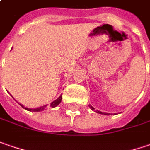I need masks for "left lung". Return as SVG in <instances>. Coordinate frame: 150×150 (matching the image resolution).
Segmentation results:
<instances>
[{
	"mask_svg": "<svg viewBox=\"0 0 150 150\" xmlns=\"http://www.w3.org/2000/svg\"><path fill=\"white\" fill-rule=\"evenodd\" d=\"M91 108L92 110H95V108H93L92 106H91ZM96 113H99V114H101V115H109L108 113H104V112H101V111H99V110H96Z\"/></svg>",
	"mask_w": 150,
	"mask_h": 150,
	"instance_id": "obj_1",
	"label": "left lung"
}]
</instances>
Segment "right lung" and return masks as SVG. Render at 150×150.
<instances>
[{
    "mask_svg": "<svg viewBox=\"0 0 150 150\" xmlns=\"http://www.w3.org/2000/svg\"><path fill=\"white\" fill-rule=\"evenodd\" d=\"M61 100H62V96H60L57 99V100H55L54 101H53L51 104H50V107H52V108H54V107H55V106H57L58 105H59V103L61 102ZM22 107H23V105H21ZM45 106L46 105H44V106H42V107H39V108H37V109H35V110H31V109H27V108H25V110H27L29 111H31V110H33V111H41V110H44L45 108Z\"/></svg>",
    "mask_w": 150,
    "mask_h": 150,
    "instance_id": "1",
    "label": "right lung"
}]
</instances>
